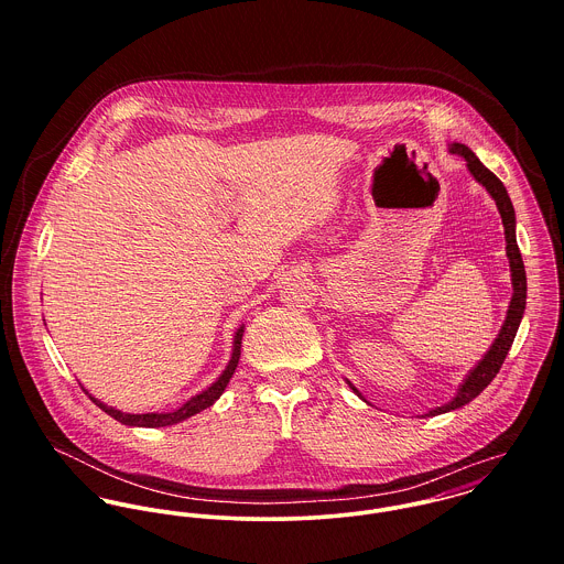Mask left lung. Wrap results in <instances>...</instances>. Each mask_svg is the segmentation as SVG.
<instances>
[{
    "label": "left lung",
    "mask_w": 564,
    "mask_h": 564,
    "mask_svg": "<svg viewBox=\"0 0 564 564\" xmlns=\"http://www.w3.org/2000/svg\"><path fill=\"white\" fill-rule=\"evenodd\" d=\"M449 152L452 154H458L467 161V166L471 171V175L482 184L484 188L490 193V197L495 199L497 204V210L501 215V224H503V235H506V256H508V262H510V278H512V300H510V306H508V315H506V322L501 325L495 343L490 345V349L484 354L482 360L469 371V376L465 378V382L460 384L456 398L452 402L445 403V405H438L434 410H430L427 414L434 416V414H443V412H449V410H456V408H463L465 403L476 400L484 389L492 382V378L499 373L510 347H512V340L517 336V329H519V323L523 319V311H525V297H528V280H525V267H523V258H521V251H519V245H517V232H514V226H517V219H514V208H512V202L508 197V191L506 186L501 184V180L488 171L484 166L480 159L463 143H452L449 145ZM351 387V391L362 398L358 393V389L347 382Z\"/></svg>",
    "instance_id": "obj_1"
}]
</instances>
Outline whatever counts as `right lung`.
<instances>
[{
	"mask_svg": "<svg viewBox=\"0 0 564 564\" xmlns=\"http://www.w3.org/2000/svg\"><path fill=\"white\" fill-rule=\"evenodd\" d=\"M242 325L237 329V336H235V349H232V358H230V362H228V367H226V371L219 376V380L213 384V387H208L206 391H202L199 395H195V398H191L188 402L184 403V405H180L177 410H173V412H148V414H130V412H121V410H115V408H110V405H106L104 402H99V400H95L93 395H88V391L86 389H82L88 398H90V402L95 403V405H99L106 414H110L112 419H117L119 423H123V425H137V427H164V425H173V423H180V421H184V419H188V416H193V414H197V412H202V410H206V408H210L213 403L217 402L219 398H221V393L226 391V387H228V382H230V378L235 376V371H237V365H239V358H241V340H242Z\"/></svg>",
	"mask_w": 564,
	"mask_h": 564,
	"instance_id": "add662e5",
	"label": "right lung"
}]
</instances>
